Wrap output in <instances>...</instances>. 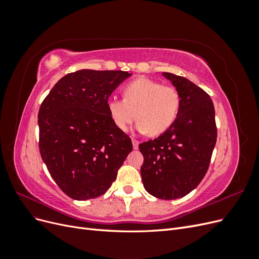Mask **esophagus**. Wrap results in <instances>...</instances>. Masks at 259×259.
<instances>
[{
	"label": "esophagus",
	"mask_w": 259,
	"mask_h": 259,
	"mask_svg": "<svg viewBox=\"0 0 259 259\" xmlns=\"http://www.w3.org/2000/svg\"><path fill=\"white\" fill-rule=\"evenodd\" d=\"M132 142H133V148H134V149H138V145H139L138 140L135 139V138H133Z\"/></svg>",
	"instance_id": "esophagus-1"
}]
</instances>
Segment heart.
Listing matches in <instances>:
<instances>
[{"mask_svg": "<svg viewBox=\"0 0 259 259\" xmlns=\"http://www.w3.org/2000/svg\"><path fill=\"white\" fill-rule=\"evenodd\" d=\"M123 95L124 99L112 97L107 104L111 120L123 132L127 131L137 116L139 132L161 135L175 123L182 106L176 88L145 76L125 85Z\"/></svg>", "mask_w": 259, "mask_h": 259, "instance_id": "1", "label": "heart"}]
</instances>
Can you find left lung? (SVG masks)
Wrapping results in <instances>:
<instances>
[{"label": "left lung", "mask_w": 259, "mask_h": 259, "mask_svg": "<svg viewBox=\"0 0 259 259\" xmlns=\"http://www.w3.org/2000/svg\"><path fill=\"white\" fill-rule=\"evenodd\" d=\"M178 90L182 106L175 123L153 140L139 145L145 189L155 198H183L208 169L217 139L215 109L206 92L184 76L163 72Z\"/></svg>", "instance_id": "1"}]
</instances>
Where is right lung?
<instances>
[{
    "label": "right lung",
    "instance_id": "1",
    "mask_svg": "<svg viewBox=\"0 0 259 259\" xmlns=\"http://www.w3.org/2000/svg\"><path fill=\"white\" fill-rule=\"evenodd\" d=\"M126 71L83 69L54 85L38 110L42 160L54 182L77 201L104 194L133 150L128 135L115 126L108 99Z\"/></svg>",
    "mask_w": 259,
    "mask_h": 259
}]
</instances>
